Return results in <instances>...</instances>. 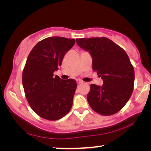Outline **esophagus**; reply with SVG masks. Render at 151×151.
Returning a JSON list of instances; mask_svg holds the SVG:
<instances>
[{
    "instance_id": "1",
    "label": "esophagus",
    "mask_w": 151,
    "mask_h": 151,
    "mask_svg": "<svg viewBox=\"0 0 151 151\" xmlns=\"http://www.w3.org/2000/svg\"><path fill=\"white\" fill-rule=\"evenodd\" d=\"M76 82H77L78 84H82V83H83V82L81 81V80H76Z\"/></svg>"
}]
</instances>
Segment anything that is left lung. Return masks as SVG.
Segmentation results:
<instances>
[{
  "label": "left lung",
  "mask_w": 151,
  "mask_h": 151,
  "mask_svg": "<svg viewBox=\"0 0 151 151\" xmlns=\"http://www.w3.org/2000/svg\"><path fill=\"white\" fill-rule=\"evenodd\" d=\"M76 42L90 53L93 70L103 80L102 86L91 84L87 100L94 111L105 116L121 110L131 98L135 71L127 53L105 37L78 38Z\"/></svg>",
  "instance_id": "left-lung-1"
}]
</instances>
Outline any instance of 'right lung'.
Wrapping results in <instances>:
<instances>
[{
    "instance_id": "right-lung-1",
    "label": "right lung",
    "mask_w": 151,
    "mask_h": 151,
    "mask_svg": "<svg viewBox=\"0 0 151 151\" xmlns=\"http://www.w3.org/2000/svg\"><path fill=\"white\" fill-rule=\"evenodd\" d=\"M75 39L49 37L35 45L22 71L24 94L32 110L43 119H61L71 110L76 90L74 79L62 80L53 72L58 70Z\"/></svg>"
}]
</instances>
